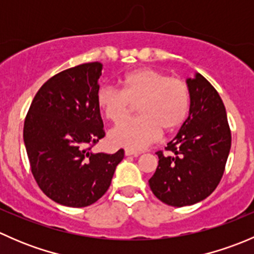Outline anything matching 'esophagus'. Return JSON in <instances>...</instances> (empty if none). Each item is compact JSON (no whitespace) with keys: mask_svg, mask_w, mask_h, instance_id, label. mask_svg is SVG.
Wrapping results in <instances>:
<instances>
[{"mask_svg":"<svg viewBox=\"0 0 254 254\" xmlns=\"http://www.w3.org/2000/svg\"><path fill=\"white\" fill-rule=\"evenodd\" d=\"M140 152H137V151H132V150H129V148H125V156H139Z\"/></svg>","mask_w":254,"mask_h":254,"instance_id":"1","label":"esophagus"}]
</instances>
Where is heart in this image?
<instances>
[{
    "instance_id": "heart-1",
    "label": "heart",
    "mask_w": 254,
    "mask_h": 254,
    "mask_svg": "<svg viewBox=\"0 0 254 254\" xmlns=\"http://www.w3.org/2000/svg\"><path fill=\"white\" fill-rule=\"evenodd\" d=\"M189 103V88L183 79L148 67L125 75L122 91L104 86L97 93L99 109L113 123L127 119L132 107L137 106L139 118L123 122L109 132L113 145L132 151L157 141L161 129H177L186 120Z\"/></svg>"
}]
</instances>
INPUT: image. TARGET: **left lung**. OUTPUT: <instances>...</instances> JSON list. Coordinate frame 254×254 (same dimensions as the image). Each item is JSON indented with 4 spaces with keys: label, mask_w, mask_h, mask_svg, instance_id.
I'll return each mask as SVG.
<instances>
[{
    "label": "left lung",
    "mask_w": 254,
    "mask_h": 254,
    "mask_svg": "<svg viewBox=\"0 0 254 254\" xmlns=\"http://www.w3.org/2000/svg\"><path fill=\"white\" fill-rule=\"evenodd\" d=\"M189 115L166 150L148 184L156 198L171 206L193 205L216 189L231 148L226 109L216 89L200 73L187 78Z\"/></svg>",
    "instance_id": "1"
}]
</instances>
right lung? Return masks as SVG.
<instances>
[{"label":"right lung","instance_id":"1","mask_svg":"<svg viewBox=\"0 0 254 254\" xmlns=\"http://www.w3.org/2000/svg\"><path fill=\"white\" fill-rule=\"evenodd\" d=\"M103 65L88 63L49 78L24 120L25 150L39 188L55 203L84 207L104 195L124 158L92 151L106 132L97 104Z\"/></svg>","mask_w":254,"mask_h":254}]
</instances>
